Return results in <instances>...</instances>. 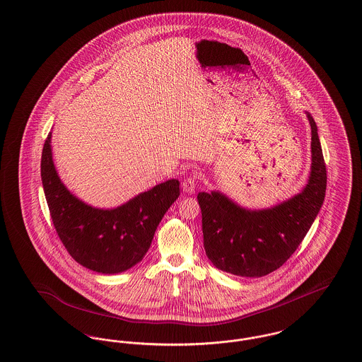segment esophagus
Wrapping results in <instances>:
<instances>
[{
	"instance_id": "34e87169",
	"label": "esophagus",
	"mask_w": 362,
	"mask_h": 362,
	"mask_svg": "<svg viewBox=\"0 0 362 362\" xmlns=\"http://www.w3.org/2000/svg\"><path fill=\"white\" fill-rule=\"evenodd\" d=\"M195 185H197V177L195 176H189L183 180L182 183V187H183V192H187V194H192L195 192Z\"/></svg>"
}]
</instances>
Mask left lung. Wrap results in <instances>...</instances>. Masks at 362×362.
Returning <instances> with one entry per match:
<instances>
[{
  "mask_svg": "<svg viewBox=\"0 0 362 362\" xmlns=\"http://www.w3.org/2000/svg\"><path fill=\"white\" fill-rule=\"evenodd\" d=\"M312 128V170L308 185L274 208L249 211L218 192H199L204 247L217 269L242 277L276 271L296 252L312 227L327 189V170L317 126Z\"/></svg>",
  "mask_w": 362,
  "mask_h": 362,
  "instance_id": "1",
  "label": "left lung"
}]
</instances>
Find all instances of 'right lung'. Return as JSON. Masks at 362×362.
<instances>
[{
    "label": "right lung",
    "instance_id": "obj_1",
    "mask_svg": "<svg viewBox=\"0 0 362 362\" xmlns=\"http://www.w3.org/2000/svg\"><path fill=\"white\" fill-rule=\"evenodd\" d=\"M52 132L42 150L41 176L52 221L71 257L98 274H120L149 250L157 226L179 197L170 179L115 209H98L78 199L60 180L52 158Z\"/></svg>",
    "mask_w": 362,
    "mask_h": 362
}]
</instances>
